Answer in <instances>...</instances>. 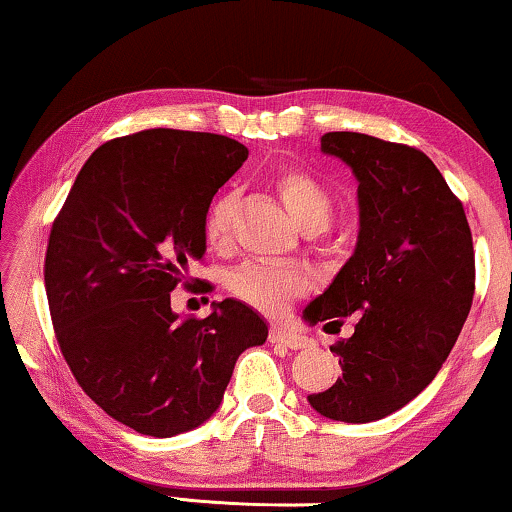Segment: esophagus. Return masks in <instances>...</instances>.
Returning a JSON list of instances; mask_svg holds the SVG:
<instances>
[{
	"label": "esophagus",
	"instance_id": "esophagus-1",
	"mask_svg": "<svg viewBox=\"0 0 512 512\" xmlns=\"http://www.w3.org/2000/svg\"><path fill=\"white\" fill-rule=\"evenodd\" d=\"M270 342H275V345H282V347H289V349H305L307 345H310V340H307L305 335L289 331V328H282V326L270 328Z\"/></svg>",
	"mask_w": 512,
	"mask_h": 512
}]
</instances>
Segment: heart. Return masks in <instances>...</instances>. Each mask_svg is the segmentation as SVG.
Returning a JSON list of instances; mask_svg holds the SVG:
<instances>
[{
  "label": "heart",
  "mask_w": 512,
  "mask_h": 512,
  "mask_svg": "<svg viewBox=\"0 0 512 512\" xmlns=\"http://www.w3.org/2000/svg\"><path fill=\"white\" fill-rule=\"evenodd\" d=\"M275 188L286 209L303 230H324L333 216V200L324 186L307 172L284 170L277 174ZM230 214L233 195L219 193L202 216V237L207 247L223 251L230 242ZM305 272L291 263L247 261L226 275V289L261 312H279L291 298L305 291Z\"/></svg>",
  "instance_id": "heart-1"
}]
</instances>
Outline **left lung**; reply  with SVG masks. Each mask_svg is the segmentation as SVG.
Wrapping results in <instances>:
<instances>
[{"label": "left lung", "instance_id": "1", "mask_svg": "<svg viewBox=\"0 0 512 512\" xmlns=\"http://www.w3.org/2000/svg\"><path fill=\"white\" fill-rule=\"evenodd\" d=\"M321 151L359 179V242L305 319L342 326V377L310 394L319 415L366 424L401 410L443 368L471 312L475 254L461 200L424 151L361 132H326Z\"/></svg>", "mask_w": 512, "mask_h": 512}]
</instances>
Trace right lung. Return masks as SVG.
<instances>
[{"instance_id":"1","label":"right lung","mask_w":512,"mask_h":512,"mask_svg":"<svg viewBox=\"0 0 512 512\" xmlns=\"http://www.w3.org/2000/svg\"><path fill=\"white\" fill-rule=\"evenodd\" d=\"M247 156L212 132L116 137L86 160L53 221L44 282L60 352L79 387L144 436L207 422L237 356L268 338L240 300L205 319L177 317L170 300L205 254L209 202Z\"/></svg>"}]
</instances>
